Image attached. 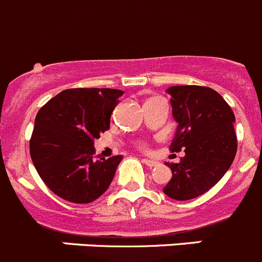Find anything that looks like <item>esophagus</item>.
Listing matches in <instances>:
<instances>
[{
  "label": "esophagus",
  "instance_id": "obj_1",
  "mask_svg": "<svg viewBox=\"0 0 262 262\" xmlns=\"http://www.w3.org/2000/svg\"><path fill=\"white\" fill-rule=\"evenodd\" d=\"M143 164L147 165L148 167H155V166H157L158 162H156L155 160H148V158H143Z\"/></svg>",
  "mask_w": 262,
  "mask_h": 262
}]
</instances>
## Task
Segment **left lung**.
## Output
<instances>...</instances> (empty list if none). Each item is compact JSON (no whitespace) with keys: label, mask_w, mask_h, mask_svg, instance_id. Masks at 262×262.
I'll return each mask as SVG.
<instances>
[{"label":"left lung","mask_w":262,"mask_h":262,"mask_svg":"<svg viewBox=\"0 0 262 262\" xmlns=\"http://www.w3.org/2000/svg\"><path fill=\"white\" fill-rule=\"evenodd\" d=\"M166 92L178 122L170 150L186 155L179 164L166 162L172 177L164 192L174 200H191L215 186L231 166L237 148L235 115L209 87L174 85Z\"/></svg>","instance_id":"obj_1"}]
</instances>
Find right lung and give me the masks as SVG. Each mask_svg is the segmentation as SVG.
<instances>
[{"instance_id":"add662e5","label":"right lung","mask_w":262,"mask_h":262,"mask_svg":"<svg viewBox=\"0 0 262 262\" xmlns=\"http://www.w3.org/2000/svg\"><path fill=\"white\" fill-rule=\"evenodd\" d=\"M123 91L74 88L62 91L38 110L30 153L48 188L76 204L95 201L109 188L122 156L95 160L93 141L110 127Z\"/></svg>"}]
</instances>
